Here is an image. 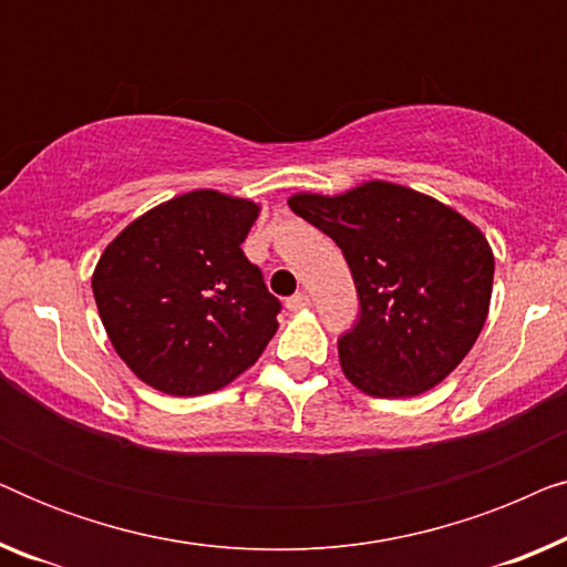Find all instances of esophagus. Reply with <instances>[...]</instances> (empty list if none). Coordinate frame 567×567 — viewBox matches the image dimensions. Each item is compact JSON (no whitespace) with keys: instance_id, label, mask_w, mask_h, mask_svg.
I'll list each match as a JSON object with an SVG mask.
<instances>
[{"instance_id":"obj_1","label":"esophagus","mask_w":567,"mask_h":567,"mask_svg":"<svg viewBox=\"0 0 567 567\" xmlns=\"http://www.w3.org/2000/svg\"><path fill=\"white\" fill-rule=\"evenodd\" d=\"M286 307H289V312H299V309H307L309 307V297L305 291L293 293V297L286 299Z\"/></svg>"}]
</instances>
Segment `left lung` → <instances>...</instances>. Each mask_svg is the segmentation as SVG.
Returning a JSON list of instances; mask_svg holds the SVG:
<instances>
[{"mask_svg": "<svg viewBox=\"0 0 567 567\" xmlns=\"http://www.w3.org/2000/svg\"><path fill=\"white\" fill-rule=\"evenodd\" d=\"M289 206L324 231L351 268L359 320L338 338V355L361 392L410 398L460 367L493 291V252L475 224L382 181L336 198L299 193Z\"/></svg>", "mask_w": 567, "mask_h": 567, "instance_id": "left-lung-1", "label": "left lung"}]
</instances>
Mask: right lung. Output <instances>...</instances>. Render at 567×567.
Instances as JSON below:
<instances>
[{
  "label": "right lung",
  "mask_w": 567,
  "mask_h": 567,
  "mask_svg": "<svg viewBox=\"0 0 567 567\" xmlns=\"http://www.w3.org/2000/svg\"><path fill=\"white\" fill-rule=\"evenodd\" d=\"M255 219L252 200L193 190L138 216L100 255V320L142 382L208 394L266 351L281 301L239 247Z\"/></svg>",
  "instance_id": "add662e5"
}]
</instances>
